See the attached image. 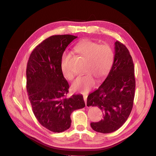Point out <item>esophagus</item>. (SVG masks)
I'll list each match as a JSON object with an SVG mask.
<instances>
[{"label":"esophagus","mask_w":156,"mask_h":156,"mask_svg":"<svg viewBox=\"0 0 156 156\" xmlns=\"http://www.w3.org/2000/svg\"><path fill=\"white\" fill-rule=\"evenodd\" d=\"M83 98H84V102H85V104H86V106H87V96H83Z\"/></svg>","instance_id":"1"}]
</instances>
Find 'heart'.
I'll list each match as a JSON object with an SVG mask.
<instances>
[{
	"label": "heart",
	"mask_w": 156,
	"mask_h": 156,
	"mask_svg": "<svg viewBox=\"0 0 156 156\" xmlns=\"http://www.w3.org/2000/svg\"><path fill=\"white\" fill-rule=\"evenodd\" d=\"M75 50L87 60L84 70L87 74L76 79L72 84V89L75 92L86 94L95 85V78L100 81L109 73L114 61V54L108 45L100 44L91 40L79 42ZM69 59V55L64 54L61 60L60 68L64 77L72 80L73 74L68 68Z\"/></svg>",
	"instance_id": "obj_1"
}]
</instances>
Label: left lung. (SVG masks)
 Here are the masks:
<instances>
[{
	"mask_svg": "<svg viewBox=\"0 0 156 156\" xmlns=\"http://www.w3.org/2000/svg\"><path fill=\"white\" fill-rule=\"evenodd\" d=\"M114 62L105 81L87 98V106L103 112V119L92 122L99 133H109L119 129L130 115L135 90L134 64L129 50L121 42L115 43Z\"/></svg>",
	"mask_w": 156,
	"mask_h": 156,
	"instance_id": "left-lung-1",
	"label": "left lung"
}]
</instances>
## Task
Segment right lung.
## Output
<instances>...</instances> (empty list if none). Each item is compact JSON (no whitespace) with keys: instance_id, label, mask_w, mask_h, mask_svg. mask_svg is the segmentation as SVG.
Segmentation results:
<instances>
[{"instance_id":"add662e5","label":"right lung","mask_w":156,"mask_h":156,"mask_svg":"<svg viewBox=\"0 0 156 156\" xmlns=\"http://www.w3.org/2000/svg\"><path fill=\"white\" fill-rule=\"evenodd\" d=\"M77 36L49 37L31 53L27 66V91L32 111L46 129L60 133L69 129L72 112L85 107L82 95L66 98L69 88L60 68L67 46Z\"/></svg>"}]
</instances>
